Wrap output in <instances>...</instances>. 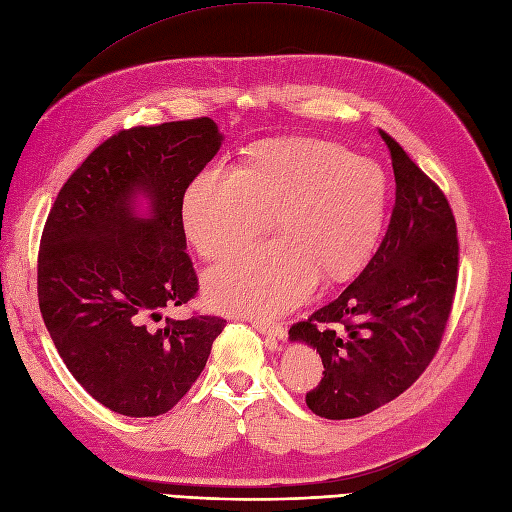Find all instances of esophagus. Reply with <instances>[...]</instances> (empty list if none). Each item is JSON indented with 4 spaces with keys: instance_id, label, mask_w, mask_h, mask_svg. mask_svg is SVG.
I'll use <instances>...</instances> for the list:
<instances>
[{
    "instance_id": "obj_1",
    "label": "esophagus",
    "mask_w": 512,
    "mask_h": 512,
    "mask_svg": "<svg viewBox=\"0 0 512 512\" xmlns=\"http://www.w3.org/2000/svg\"><path fill=\"white\" fill-rule=\"evenodd\" d=\"M253 323V327L257 329V332L266 338V346H270V349H276L278 346V340L285 336V329L280 327V325H270V323H263V321H259V319H253L251 321Z\"/></svg>"
}]
</instances>
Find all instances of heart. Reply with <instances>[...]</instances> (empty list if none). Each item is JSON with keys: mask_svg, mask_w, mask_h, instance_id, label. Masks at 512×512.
<instances>
[{"mask_svg": "<svg viewBox=\"0 0 512 512\" xmlns=\"http://www.w3.org/2000/svg\"><path fill=\"white\" fill-rule=\"evenodd\" d=\"M387 202L383 170L321 140L257 144L232 172L212 168L183 197L197 255L219 261L253 244L272 217L274 238L204 278L212 306L274 319L317 283L357 270L374 251Z\"/></svg>", "mask_w": 512, "mask_h": 512, "instance_id": "1", "label": "heart"}]
</instances>
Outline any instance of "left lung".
Instances as JSON below:
<instances>
[{
	"instance_id": "left-lung-1",
	"label": "left lung",
	"mask_w": 512,
	"mask_h": 512,
	"mask_svg": "<svg viewBox=\"0 0 512 512\" xmlns=\"http://www.w3.org/2000/svg\"><path fill=\"white\" fill-rule=\"evenodd\" d=\"M395 204L366 268L289 338L317 349L321 383L306 393L325 419H355L404 393L430 366L457 287L459 242L447 195L389 134Z\"/></svg>"
}]
</instances>
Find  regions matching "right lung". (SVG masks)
<instances>
[{
  "instance_id": "right-lung-1",
  "label": "right lung",
  "mask_w": 512,
  "mask_h": 512,
  "mask_svg": "<svg viewBox=\"0 0 512 512\" xmlns=\"http://www.w3.org/2000/svg\"><path fill=\"white\" fill-rule=\"evenodd\" d=\"M223 136L200 117L110 136L48 212L38 300L57 353L85 391L125 417L168 412L202 374L225 319L161 317L200 289L183 197ZM152 206L135 214V197Z\"/></svg>"
}]
</instances>
